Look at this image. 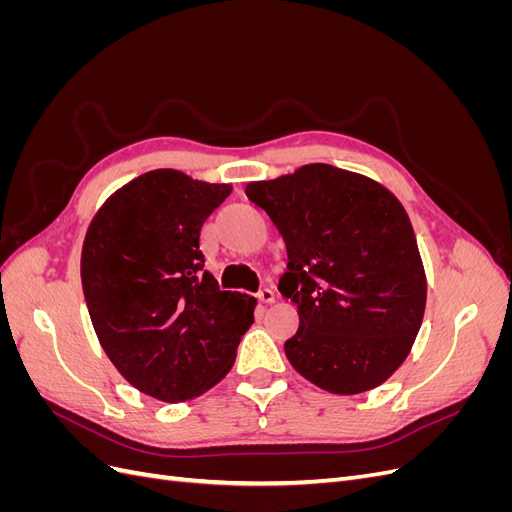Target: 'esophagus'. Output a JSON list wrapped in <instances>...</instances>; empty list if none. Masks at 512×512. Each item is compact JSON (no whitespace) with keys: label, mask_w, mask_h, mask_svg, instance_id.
I'll return each instance as SVG.
<instances>
[{"label":"esophagus","mask_w":512,"mask_h":512,"mask_svg":"<svg viewBox=\"0 0 512 512\" xmlns=\"http://www.w3.org/2000/svg\"><path fill=\"white\" fill-rule=\"evenodd\" d=\"M258 301L265 303V305L273 303V301H275V292H273L271 288H262V290L258 292Z\"/></svg>","instance_id":"esophagus-1"}]
</instances>
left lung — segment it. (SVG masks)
Listing matches in <instances>:
<instances>
[{
  "label": "left lung",
  "mask_w": 512,
  "mask_h": 512,
  "mask_svg": "<svg viewBox=\"0 0 512 512\" xmlns=\"http://www.w3.org/2000/svg\"><path fill=\"white\" fill-rule=\"evenodd\" d=\"M286 241L280 292L299 309L290 365L324 391L374 389L406 361L427 282L406 209L380 183L329 164L247 183Z\"/></svg>",
  "instance_id": "1"
}]
</instances>
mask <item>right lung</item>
<instances>
[{"label": "right lung", "mask_w": 512, "mask_h": 512, "mask_svg": "<svg viewBox=\"0 0 512 512\" xmlns=\"http://www.w3.org/2000/svg\"><path fill=\"white\" fill-rule=\"evenodd\" d=\"M230 185L151 170L123 185L91 222L81 280L108 359L138 391L179 404L235 363L256 301L205 271L200 228Z\"/></svg>", "instance_id": "right-lung-1"}]
</instances>
